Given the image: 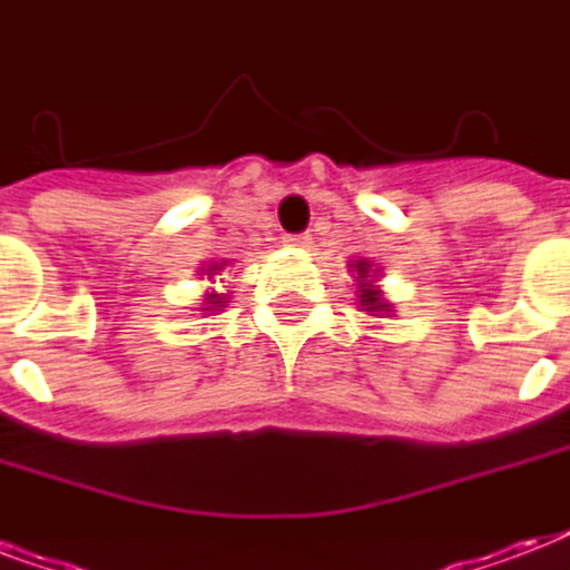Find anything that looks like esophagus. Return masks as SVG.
Instances as JSON below:
<instances>
[{"label":"esophagus","instance_id":"esophagus-1","mask_svg":"<svg viewBox=\"0 0 570 570\" xmlns=\"http://www.w3.org/2000/svg\"><path fill=\"white\" fill-rule=\"evenodd\" d=\"M284 242L289 248H307V245H311V236H307V233H289V236H284Z\"/></svg>","mask_w":570,"mask_h":570}]
</instances>
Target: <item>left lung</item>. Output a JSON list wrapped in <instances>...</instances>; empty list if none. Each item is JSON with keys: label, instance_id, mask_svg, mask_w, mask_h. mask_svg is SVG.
Returning a JSON list of instances; mask_svg holds the SVG:
<instances>
[{"label": "left lung", "instance_id": "1", "mask_svg": "<svg viewBox=\"0 0 570 570\" xmlns=\"http://www.w3.org/2000/svg\"><path fill=\"white\" fill-rule=\"evenodd\" d=\"M352 268H355L357 281H361V284H357V286H361V289H357V293H361L357 298H361V304H364L366 311L373 313V316H375V313H381V311H387V304L381 302V298H379L381 293L373 286V281H370V263H366V259H357Z\"/></svg>", "mask_w": 570, "mask_h": 570}]
</instances>
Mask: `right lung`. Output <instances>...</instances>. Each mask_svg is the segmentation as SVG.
<instances>
[{"instance_id": "add662e5", "label": "right lung", "mask_w": 570, "mask_h": 570, "mask_svg": "<svg viewBox=\"0 0 570 570\" xmlns=\"http://www.w3.org/2000/svg\"><path fill=\"white\" fill-rule=\"evenodd\" d=\"M215 272H218V266H213V268H206V275H215ZM206 304H209V307H224L222 304V298H218V295H209V298H206Z\"/></svg>"}]
</instances>
